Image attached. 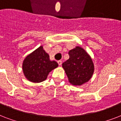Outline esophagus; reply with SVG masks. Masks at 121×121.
Returning <instances> with one entry per match:
<instances>
[{
    "instance_id": "1",
    "label": "esophagus",
    "mask_w": 121,
    "mask_h": 121,
    "mask_svg": "<svg viewBox=\"0 0 121 121\" xmlns=\"http://www.w3.org/2000/svg\"><path fill=\"white\" fill-rule=\"evenodd\" d=\"M58 63L59 66H61V64H62V61H58Z\"/></svg>"
}]
</instances>
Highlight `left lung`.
I'll use <instances>...</instances> for the list:
<instances>
[{
  "instance_id": "1",
  "label": "left lung",
  "mask_w": 121,
  "mask_h": 121,
  "mask_svg": "<svg viewBox=\"0 0 121 121\" xmlns=\"http://www.w3.org/2000/svg\"><path fill=\"white\" fill-rule=\"evenodd\" d=\"M70 58L62 64L69 82L73 85H82L92 78L94 65L91 57L80 46L68 52Z\"/></svg>"
}]
</instances>
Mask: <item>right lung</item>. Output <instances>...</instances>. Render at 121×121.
Masks as SVG:
<instances>
[{"label": "right lung", "mask_w": 121, "mask_h": 121, "mask_svg": "<svg viewBox=\"0 0 121 121\" xmlns=\"http://www.w3.org/2000/svg\"><path fill=\"white\" fill-rule=\"evenodd\" d=\"M58 66L56 61L49 60V55L43 46L27 55L22 63L24 75L28 80L34 83L45 80L49 72Z\"/></svg>", "instance_id": "obj_1"}]
</instances>
